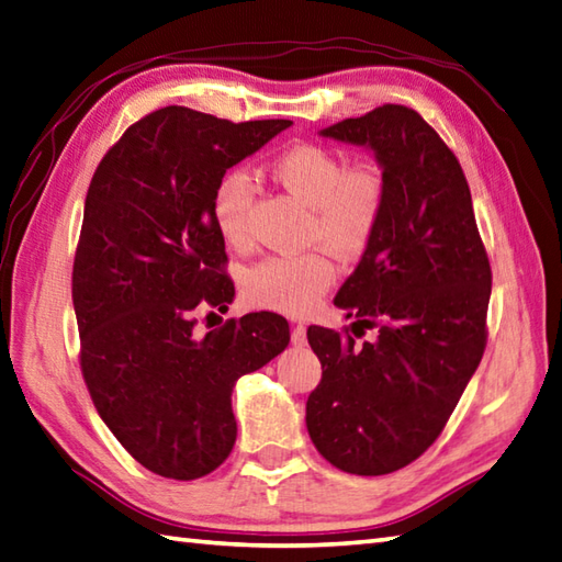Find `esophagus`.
I'll list each match as a JSON object with an SVG mask.
<instances>
[{"mask_svg": "<svg viewBox=\"0 0 562 562\" xmlns=\"http://www.w3.org/2000/svg\"><path fill=\"white\" fill-rule=\"evenodd\" d=\"M291 341H293V346H303L307 341V329L303 327V324H293Z\"/></svg>", "mask_w": 562, "mask_h": 562, "instance_id": "1", "label": "esophagus"}]
</instances>
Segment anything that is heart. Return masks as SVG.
<instances>
[{"label": "heart", "mask_w": 562, "mask_h": 562, "mask_svg": "<svg viewBox=\"0 0 562 562\" xmlns=\"http://www.w3.org/2000/svg\"><path fill=\"white\" fill-rule=\"evenodd\" d=\"M271 176L313 206V235L336 252L363 249L384 206V180L375 168H346L334 151L317 144H295L271 160ZM252 180L245 170H228L211 192V218L223 243H249ZM334 281V265L319 249L261 259L245 273L247 301L285 315H303Z\"/></svg>", "instance_id": "1"}]
</instances>
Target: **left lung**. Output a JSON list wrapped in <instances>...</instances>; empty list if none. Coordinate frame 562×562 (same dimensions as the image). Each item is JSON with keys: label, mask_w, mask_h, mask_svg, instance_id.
<instances>
[{"label": "left lung", "mask_w": 562, "mask_h": 562, "mask_svg": "<svg viewBox=\"0 0 562 562\" xmlns=\"http://www.w3.org/2000/svg\"><path fill=\"white\" fill-rule=\"evenodd\" d=\"M319 136L363 146L384 180L382 216L334 305L375 341L310 327L322 382L305 423L346 473L382 476L438 438L485 348L491 265L459 160L416 110L382 105Z\"/></svg>", "instance_id": "left-lung-1"}]
</instances>
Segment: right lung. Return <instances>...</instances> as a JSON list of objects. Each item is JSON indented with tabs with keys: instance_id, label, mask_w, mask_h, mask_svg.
I'll list each match as a JSON object with an SVG mask.
<instances>
[{
	"instance_id": "obj_1",
	"label": "right lung",
	"mask_w": 562,
	"mask_h": 562,
	"mask_svg": "<svg viewBox=\"0 0 562 562\" xmlns=\"http://www.w3.org/2000/svg\"><path fill=\"white\" fill-rule=\"evenodd\" d=\"M291 124L170 105L132 124L95 168L71 277L81 370L105 426L158 476L192 481L223 464L238 435L235 382L291 341L273 313L204 336L192 319L235 297L211 192Z\"/></svg>"
}]
</instances>
